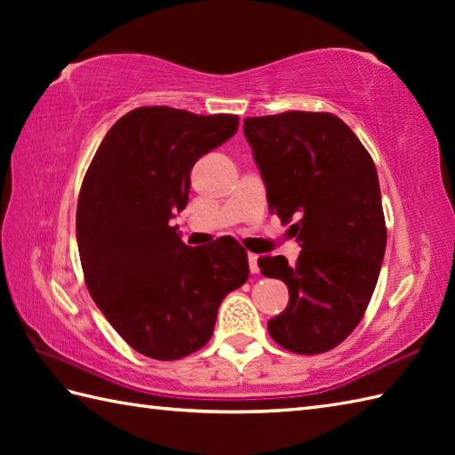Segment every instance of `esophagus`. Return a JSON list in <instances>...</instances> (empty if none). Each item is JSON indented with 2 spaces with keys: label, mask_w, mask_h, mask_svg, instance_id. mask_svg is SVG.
I'll return each mask as SVG.
<instances>
[{
  "label": "esophagus",
  "mask_w": 455,
  "mask_h": 455,
  "mask_svg": "<svg viewBox=\"0 0 455 455\" xmlns=\"http://www.w3.org/2000/svg\"><path fill=\"white\" fill-rule=\"evenodd\" d=\"M248 266H250V272L258 274V254H248Z\"/></svg>",
  "instance_id": "34e87169"
}]
</instances>
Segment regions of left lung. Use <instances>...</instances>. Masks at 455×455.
Listing matches in <instances>:
<instances>
[{
	"label": "left lung",
	"instance_id": "8db88e82",
	"mask_svg": "<svg viewBox=\"0 0 455 455\" xmlns=\"http://www.w3.org/2000/svg\"><path fill=\"white\" fill-rule=\"evenodd\" d=\"M269 212L291 225L297 264L264 256L258 266L285 282L289 303L267 323L295 354L332 350L367 308L387 244L377 170L363 144L331 113L287 111L244 119Z\"/></svg>",
	"mask_w": 455,
	"mask_h": 455
}]
</instances>
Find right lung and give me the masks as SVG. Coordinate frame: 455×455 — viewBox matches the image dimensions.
Returning a JSON list of instances; mask_svg holds the SVG:
<instances>
[{
    "instance_id": "right-lung-1",
    "label": "right lung",
    "mask_w": 455,
    "mask_h": 455,
    "mask_svg": "<svg viewBox=\"0 0 455 455\" xmlns=\"http://www.w3.org/2000/svg\"><path fill=\"white\" fill-rule=\"evenodd\" d=\"M236 131V115L139 108L105 134L85 173L76 211L85 285L142 355L170 362L197 352L222 299L248 279L236 240L189 248L170 227L188 205L193 164Z\"/></svg>"
}]
</instances>
